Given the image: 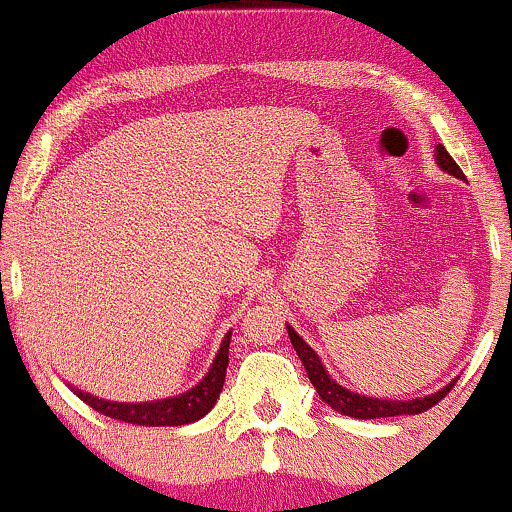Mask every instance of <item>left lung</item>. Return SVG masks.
I'll return each instance as SVG.
<instances>
[{"instance_id": "obj_1", "label": "left lung", "mask_w": 512, "mask_h": 512, "mask_svg": "<svg viewBox=\"0 0 512 512\" xmlns=\"http://www.w3.org/2000/svg\"><path fill=\"white\" fill-rule=\"evenodd\" d=\"M436 161H438V166L445 170V173H450V175H455V178L464 180V173L460 170V166L452 161V156L448 154V151H445L443 144L436 146ZM286 330H289L293 349H296L298 358L303 361L305 373H308L310 383H313L317 395L325 399V402L330 404L334 411H342L344 416H351V419H387V416L421 414V411H428L431 407H436L440 399H443L452 390V385L457 383V380H452V383L445 385L443 390L433 392V395L421 397V399H409V402H399V399H375V397L356 395V392H349L346 387L334 383L330 375L325 373V368H322L320 358H317L315 351L310 349V346L305 344L296 332H293V327H286Z\"/></svg>"}]
</instances>
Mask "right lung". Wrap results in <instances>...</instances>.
I'll return each instance as SVG.
<instances>
[{"instance_id":"right-lung-1","label":"right lung","mask_w":512,"mask_h":512,"mask_svg":"<svg viewBox=\"0 0 512 512\" xmlns=\"http://www.w3.org/2000/svg\"><path fill=\"white\" fill-rule=\"evenodd\" d=\"M228 344H231V332L223 337L219 354H216L211 370L204 375V380L190 392L170 399H158V402H144V404H120V402H105L86 392L74 390L91 409L101 411V414L110 416V419L125 421V424L137 426H185L192 421H199L204 414L214 409L216 399H219L223 390V380H226L228 368Z\"/></svg>"}]
</instances>
